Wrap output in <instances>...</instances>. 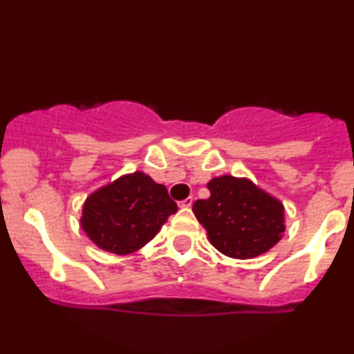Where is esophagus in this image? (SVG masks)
Wrapping results in <instances>:
<instances>
[{"instance_id": "1", "label": "esophagus", "mask_w": 354, "mask_h": 354, "mask_svg": "<svg viewBox=\"0 0 354 354\" xmlns=\"http://www.w3.org/2000/svg\"><path fill=\"white\" fill-rule=\"evenodd\" d=\"M193 206V198H186V199H183V201L180 203V207H191Z\"/></svg>"}]
</instances>
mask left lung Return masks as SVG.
Masks as SVG:
<instances>
[{
  "mask_svg": "<svg viewBox=\"0 0 354 354\" xmlns=\"http://www.w3.org/2000/svg\"><path fill=\"white\" fill-rule=\"evenodd\" d=\"M211 196L193 204L196 219L219 252L232 259H254L282 239L283 204L247 178L229 174L207 183Z\"/></svg>",
  "mask_w": 354,
  "mask_h": 354,
  "instance_id": "1",
  "label": "left lung"
}]
</instances>
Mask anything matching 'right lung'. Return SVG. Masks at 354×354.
I'll return each mask as SVG.
<instances>
[{
	"instance_id": "obj_1",
	"label": "right lung",
	"mask_w": 354,
	"mask_h": 354,
	"mask_svg": "<svg viewBox=\"0 0 354 354\" xmlns=\"http://www.w3.org/2000/svg\"><path fill=\"white\" fill-rule=\"evenodd\" d=\"M176 211L163 185L135 171L93 191L84 203L80 225L97 247L127 255L148 244Z\"/></svg>"
}]
</instances>
